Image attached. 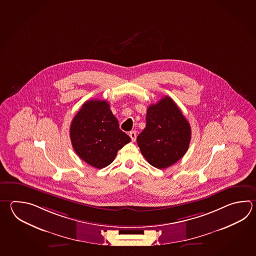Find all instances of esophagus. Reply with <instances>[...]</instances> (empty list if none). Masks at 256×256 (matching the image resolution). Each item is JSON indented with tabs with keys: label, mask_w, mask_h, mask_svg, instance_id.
<instances>
[{
	"label": "esophagus",
	"mask_w": 256,
	"mask_h": 256,
	"mask_svg": "<svg viewBox=\"0 0 256 256\" xmlns=\"http://www.w3.org/2000/svg\"><path fill=\"white\" fill-rule=\"evenodd\" d=\"M130 136L131 138V140L136 141V132L135 130L130 131Z\"/></svg>",
	"instance_id": "34e87169"
}]
</instances>
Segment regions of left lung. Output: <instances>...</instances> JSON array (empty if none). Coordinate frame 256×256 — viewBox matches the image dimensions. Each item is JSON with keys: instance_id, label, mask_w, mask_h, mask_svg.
<instances>
[{"instance_id": "1", "label": "left lung", "mask_w": 256, "mask_h": 256, "mask_svg": "<svg viewBox=\"0 0 256 256\" xmlns=\"http://www.w3.org/2000/svg\"><path fill=\"white\" fill-rule=\"evenodd\" d=\"M146 122L136 142L150 165L166 168L185 155L192 138L190 126L170 96L148 108Z\"/></svg>"}]
</instances>
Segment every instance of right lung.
<instances>
[{
  "label": "right lung",
  "instance_id": "right-lung-1",
  "mask_svg": "<svg viewBox=\"0 0 256 256\" xmlns=\"http://www.w3.org/2000/svg\"><path fill=\"white\" fill-rule=\"evenodd\" d=\"M70 138L76 153L96 168L108 166L130 138L121 130L118 121L104 100L84 102L70 126Z\"/></svg>",
  "mask_w": 256,
  "mask_h": 256
}]
</instances>
